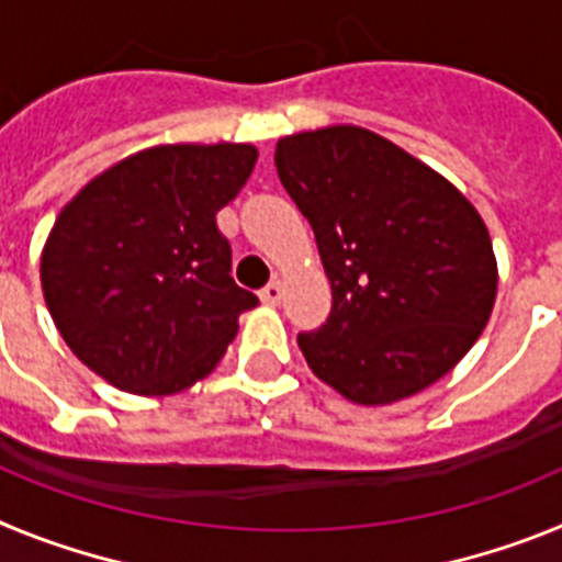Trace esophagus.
Listing matches in <instances>:
<instances>
[{
  "label": "esophagus",
  "mask_w": 562,
  "mask_h": 562,
  "mask_svg": "<svg viewBox=\"0 0 562 562\" xmlns=\"http://www.w3.org/2000/svg\"><path fill=\"white\" fill-rule=\"evenodd\" d=\"M281 297H284V286H281V281H270V284L265 286V290H261V301H265V304H281Z\"/></svg>",
  "instance_id": "34e87169"
}]
</instances>
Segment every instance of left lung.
<instances>
[{
  "label": "left lung",
  "instance_id": "1",
  "mask_svg": "<svg viewBox=\"0 0 562 562\" xmlns=\"http://www.w3.org/2000/svg\"><path fill=\"white\" fill-rule=\"evenodd\" d=\"M276 168L331 281L326 324L297 335L315 376L357 405H389L448 374L479 340L498 290L479 211L360 126L284 137Z\"/></svg>",
  "mask_w": 562,
  "mask_h": 562
}]
</instances>
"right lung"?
<instances>
[{
  "mask_svg": "<svg viewBox=\"0 0 562 562\" xmlns=\"http://www.w3.org/2000/svg\"><path fill=\"white\" fill-rule=\"evenodd\" d=\"M256 160L245 143L146 148L58 213L42 252L44 301L69 349L114 389H191L258 304L233 281L216 227Z\"/></svg>",
  "mask_w": 562,
  "mask_h": 562,
  "instance_id": "1",
  "label": "right lung"
}]
</instances>
